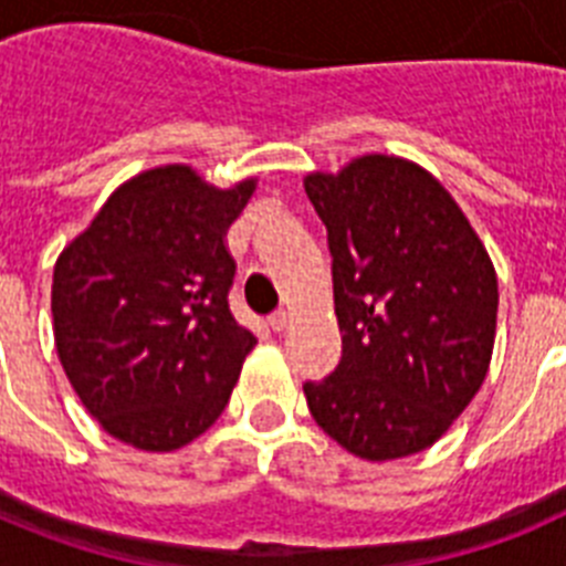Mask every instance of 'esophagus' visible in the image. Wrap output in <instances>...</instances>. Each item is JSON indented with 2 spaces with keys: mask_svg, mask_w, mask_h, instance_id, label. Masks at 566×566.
<instances>
[{
  "mask_svg": "<svg viewBox=\"0 0 566 566\" xmlns=\"http://www.w3.org/2000/svg\"><path fill=\"white\" fill-rule=\"evenodd\" d=\"M289 323H292V317H289L286 312H277V314H272V317H269V326H272V332H286L289 328Z\"/></svg>",
  "mask_w": 566,
  "mask_h": 566,
  "instance_id": "34e87169",
  "label": "esophagus"
}]
</instances>
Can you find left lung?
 Segmentation results:
<instances>
[{
	"label": "left lung",
	"instance_id": "1",
	"mask_svg": "<svg viewBox=\"0 0 566 566\" xmlns=\"http://www.w3.org/2000/svg\"><path fill=\"white\" fill-rule=\"evenodd\" d=\"M328 229L343 357L306 382L314 422L365 462L431 448L488 377L499 280L453 195L399 155L303 178Z\"/></svg>",
	"mask_w": 566,
	"mask_h": 566
}]
</instances>
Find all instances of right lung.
<instances>
[{
	"instance_id": "add662e5",
	"label": "right lung",
	"mask_w": 566,
	"mask_h": 566,
	"mask_svg": "<svg viewBox=\"0 0 566 566\" xmlns=\"http://www.w3.org/2000/svg\"><path fill=\"white\" fill-rule=\"evenodd\" d=\"M258 178L221 189L189 164L109 195L53 266V337L73 391L138 451L169 453L227 408L254 334L229 312L227 232Z\"/></svg>"
}]
</instances>
